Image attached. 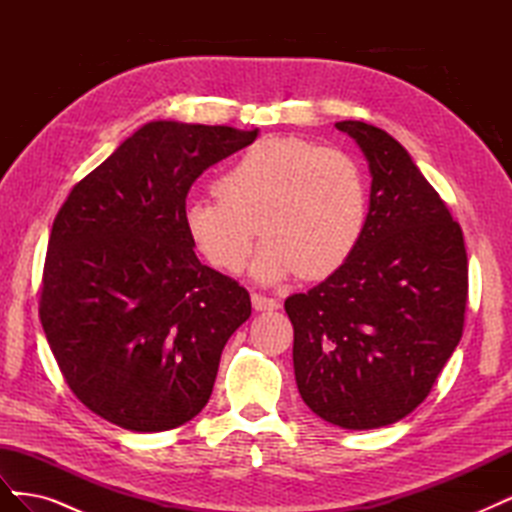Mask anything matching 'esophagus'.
Wrapping results in <instances>:
<instances>
[{"mask_svg": "<svg viewBox=\"0 0 512 512\" xmlns=\"http://www.w3.org/2000/svg\"><path fill=\"white\" fill-rule=\"evenodd\" d=\"M252 307L256 309V312H271V309L280 307V301L273 299V297H265V294L254 292L252 294Z\"/></svg>", "mask_w": 512, "mask_h": 512, "instance_id": "esophagus-1", "label": "esophagus"}]
</instances>
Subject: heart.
Masks as SVG:
<instances>
[{
    "label": "heart",
    "instance_id": "1",
    "mask_svg": "<svg viewBox=\"0 0 512 512\" xmlns=\"http://www.w3.org/2000/svg\"><path fill=\"white\" fill-rule=\"evenodd\" d=\"M218 196H194L183 224L211 267L241 273L258 226L254 275L262 282L299 273L324 280L359 247L367 188L348 153L297 136H269L247 147L215 183Z\"/></svg>",
    "mask_w": 512,
    "mask_h": 512
}]
</instances>
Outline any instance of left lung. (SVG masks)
<instances>
[{"instance_id": "left-lung-1", "label": "left lung", "mask_w": 512, "mask_h": 512, "mask_svg": "<svg viewBox=\"0 0 512 512\" xmlns=\"http://www.w3.org/2000/svg\"><path fill=\"white\" fill-rule=\"evenodd\" d=\"M371 173L363 239L322 284L286 299L305 404L344 429L397 423L457 348L468 303L461 226L391 134L339 121Z\"/></svg>"}]
</instances>
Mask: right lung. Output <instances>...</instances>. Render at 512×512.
<instances>
[{
    "instance_id": "right-lung-1",
    "label": "right lung",
    "mask_w": 512,
    "mask_h": 512,
    "mask_svg": "<svg viewBox=\"0 0 512 512\" xmlns=\"http://www.w3.org/2000/svg\"><path fill=\"white\" fill-rule=\"evenodd\" d=\"M258 130L151 121L74 185L46 250L40 322L70 391L130 431L207 406L250 292L203 265L183 224L192 183Z\"/></svg>"
}]
</instances>
